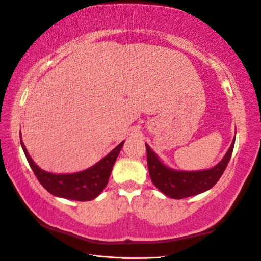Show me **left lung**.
Returning <instances> with one entry per match:
<instances>
[{"label":"left lung","instance_id":"8db88e82","mask_svg":"<svg viewBox=\"0 0 261 261\" xmlns=\"http://www.w3.org/2000/svg\"><path fill=\"white\" fill-rule=\"evenodd\" d=\"M234 143L236 140H233L225 155L215 167L199 171H184L166 166L145 143L147 168L152 182L162 194L173 199L190 197L210 190L219 181L226 169L234 148Z\"/></svg>","mask_w":261,"mask_h":261}]
</instances>
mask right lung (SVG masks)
Wrapping results in <instances>:
<instances>
[{
  "mask_svg": "<svg viewBox=\"0 0 261 261\" xmlns=\"http://www.w3.org/2000/svg\"><path fill=\"white\" fill-rule=\"evenodd\" d=\"M20 142L30 168L33 169L42 187L48 193L61 198L89 201L98 197L101 191L107 186L111 170H113L116 159L118 156L125 141L117 145L113 151L108 153L103 159H101L94 166L83 170V171L70 174H56L40 169L27 151L23 142L21 140V132Z\"/></svg>",
  "mask_w": 261,
  "mask_h": 261,
  "instance_id": "add662e5",
  "label": "right lung"
}]
</instances>
